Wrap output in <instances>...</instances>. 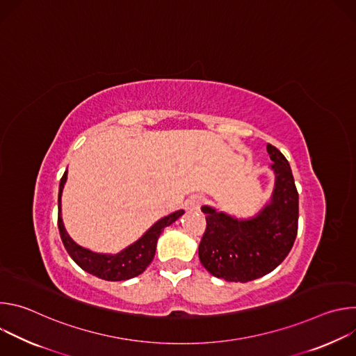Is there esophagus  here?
I'll return each mask as SVG.
<instances>
[{
	"instance_id": "esophagus-1",
	"label": "esophagus",
	"mask_w": 356,
	"mask_h": 356,
	"mask_svg": "<svg viewBox=\"0 0 356 356\" xmlns=\"http://www.w3.org/2000/svg\"><path fill=\"white\" fill-rule=\"evenodd\" d=\"M202 201H204V198H202L201 195H194L191 197L188 201H187V210L188 211H197L200 210Z\"/></svg>"
}]
</instances>
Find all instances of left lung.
Returning <instances> with one entry per match:
<instances>
[{
	"label": "left lung",
	"mask_w": 356,
	"mask_h": 356,
	"mask_svg": "<svg viewBox=\"0 0 356 356\" xmlns=\"http://www.w3.org/2000/svg\"><path fill=\"white\" fill-rule=\"evenodd\" d=\"M275 188L268 204L248 220L234 218L202 206L207 228L198 258L213 276L227 282H250L276 269L294 243L298 224V193L287 159L268 143Z\"/></svg>",
	"instance_id": "obj_1"
}]
</instances>
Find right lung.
I'll list each match as a JSON object with an SVG mask.
<instances>
[{"instance_id": "right-lung-1", "label": "right lung", "mask_w": 356, "mask_h": 356, "mask_svg": "<svg viewBox=\"0 0 356 356\" xmlns=\"http://www.w3.org/2000/svg\"><path fill=\"white\" fill-rule=\"evenodd\" d=\"M67 180V170L65 172L63 177L60 179L59 184V214H58V225L62 242L70 255V258L87 273L94 275L99 279L110 280V282H121L132 279L140 275L149 265L154 261L156 243L162 234V231L173 224L179 217L184 214L183 210L175 211L168 217L161 218L158 222L152 225L136 242L122 249L120 253L111 255V253H97L77 245L66 232L63 220H62V207L60 200L65 183Z\"/></svg>"}]
</instances>
